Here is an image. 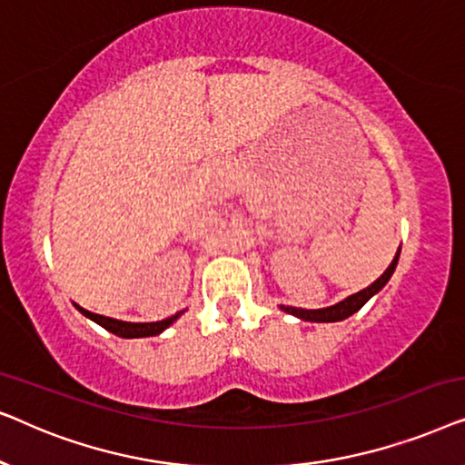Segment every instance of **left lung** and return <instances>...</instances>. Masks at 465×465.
<instances>
[{"instance_id":"obj_1","label":"left lung","mask_w":465,"mask_h":465,"mask_svg":"<svg viewBox=\"0 0 465 465\" xmlns=\"http://www.w3.org/2000/svg\"><path fill=\"white\" fill-rule=\"evenodd\" d=\"M398 258H400V247H398L396 256H393V260H391V264L387 266L385 272L377 279V282H372L371 285H368V288L355 292V294H351V296H347L345 301L332 304V307H323V309H298V307H285V304H279V309L285 311V313L298 317V320H302V322L330 323V322H342V320H347V317H351L353 313H358V311H360L361 307H364V304H366L368 301H371V298H372L374 294H379V292L385 288L387 282H390L391 275H393V271H396Z\"/></svg>"}]
</instances>
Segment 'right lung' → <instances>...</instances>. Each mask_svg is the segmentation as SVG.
<instances>
[{
    "mask_svg": "<svg viewBox=\"0 0 465 465\" xmlns=\"http://www.w3.org/2000/svg\"><path fill=\"white\" fill-rule=\"evenodd\" d=\"M74 307L80 311L82 315L88 317V320H93L94 323H99L101 328H105L107 332L116 334V336H123V339H145V336H156L167 330L171 323L177 322V317H182L183 311L180 313L167 317V320H161V322H123V320H114V317H105V315H99V313H91V311L82 309L80 304L74 302Z\"/></svg>",
    "mask_w": 465,
    "mask_h": 465,
    "instance_id": "right-lung-1",
    "label": "right lung"
}]
</instances>
